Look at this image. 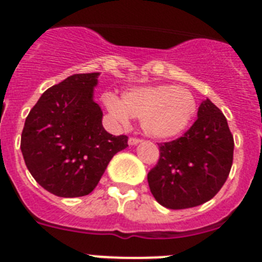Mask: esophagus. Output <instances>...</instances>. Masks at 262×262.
<instances>
[{
    "label": "esophagus",
    "instance_id": "esophagus-1",
    "mask_svg": "<svg viewBox=\"0 0 262 262\" xmlns=\"http://www.w3.org/2000/svg\"><path fill=\"white\" fill-rule=\"evenodd\" d=\"M140 142H142V140H140V139H138V138H129L128 139V144L129 145H136V144H139Z\"/></svg>",
    "mask_w": 262,
    "mask_h": 262
}]
</instances>
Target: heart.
Here are the masks:
<instances>
[{"instance_id": "obj_1", "label": "heart", "mask_w": 262, "mask_h": 262, "mask_svg": "<svg viewBox=\"0 0 262 262\" xmlns=\"http://www.w3.org/2000/svg\"><path fill=\"white\" fill-rule=\"evenodd\" d=\"M106 108L118 123L127 126L129 117L142 120V128L155 139H173L184 134L193 122L196 102L185 88L174 85L139 86L103 97Z\"/></svg>"}]
</instances>
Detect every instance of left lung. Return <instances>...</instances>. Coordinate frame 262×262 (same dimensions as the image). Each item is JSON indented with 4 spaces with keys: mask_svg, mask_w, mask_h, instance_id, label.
Returning <instances> with one entry per match:
<instances>
[{
    "mask_svg": "<svg viewBox=\"0 0 262 262\" xmlns=\"http://www.w3.org/2000/svg\"><path fill=\"white\" fill-rule=\"evenodd\" d=\"M233 145L223 113L210 99L203 101L198 119L181 138L159 144V161L148 173L155 200L172 210L211 200L230 174Z\"/></svg>",
    "mask_w": 262,
    "mask_h": 262,
    "instance_id": "obj_1",
    "label": "left lung"
}]
</instances>
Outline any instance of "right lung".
Listing matches in <instances>:
<instances>
[{
  "label": "right lung",
  "mask_w": 262,
  "mask_h": 262,
  "mask_svg": "<svg viewBox=\"0 0 262 262\" xmlns=\"http://www.w3.org/2000/svg\"><path fill=\"white\" fill-rule=\"evenodd\" d=\"M99 73L69 76L41 94L25 122L20 151L27 169L46 190L62 198L94 190L107 164L127 144L102 126L93 90Z\"/></svg>",
  "instance_id": "1"
}]
</instances>
